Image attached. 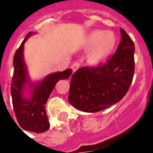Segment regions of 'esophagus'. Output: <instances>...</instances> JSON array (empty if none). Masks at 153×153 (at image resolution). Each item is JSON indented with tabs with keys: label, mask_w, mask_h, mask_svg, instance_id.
<instances>
[{
	"label": "esophagus",
	"mask_w": 153,
	"mask_h": 153,
	"mask_svg": "<svg viewBox=\"0 0 153 153\" xmlns=\"http://www.w3.org/2000/svg\"><path fill=\"white\" fill-rule=\"evenodd\" d=\"M80 65L78 62H75V63H74L72 65H71V69L73 70V72H75L79 68Z\"/></svg>",
	"instance_id": "34e87169"
}]
</instances>
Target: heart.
I'll return each instance as SVG.
<instances>
[{
    "instance_id": "b5f03b06",
    "label": "heart",
    "mask_w": 153,
    "mask_h": 153,
    "mask_svg": "<svg viewBox=\"0 0 153 153\" xmlns=\"http://www.w3.org/2000/svg\"><path fill=\"white\" fill-rule=\"evenodd\" d=\"M116 36L111 31L95 29L90 32L84 39L83 46L90 49L88 54V62L93 66L106 63L116 46Z\"/></svg>"
}]
</instances>
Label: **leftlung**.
<instances>
[{"label": "left lung", "instance_id": "1", "mask_svg": "<svg viewBox=\"0 0 153 153\" xmlns=\"http://www.w3.org/2000/svg\"><path fill=\"white\" fill-rule=\"evenodd\" d=\"M121 42L106 64L82 67L71 78L69 102L84 112H97L125 96L134 74V44L120 28Z\"/></svg>", "mask_w": 153, "mask_h": 153}]
</instances>
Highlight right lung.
<instances>
[{
	"label": "right lung",
	"instance_id": "add662e5",
	"mask_svg": "<svg viewBox=\"0 0 153 153\" xmlns=\"http://www.w3.org/2000/svg\"><path fill=\"white\" fill-rule=\"evenodd\" d=\"M29 32L25 40L15 51L13 65L14 74L12 77V103L15 116L20 127L33 133H43L50 127L46 112V103L55 85L60 79H67L72 74L71 69L63 72H56L47 75L42 81L33 83L28 79L27 67L24 61V44L31 35ZM28 84L31 88L32 95L29 99L23 97V89Z\"/></svg>",
	"mask_w": 153,
	"mask_h": 153
}]
</instances>
